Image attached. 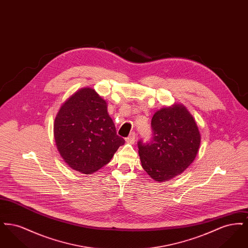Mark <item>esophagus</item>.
I'll return each instance as SVG.
<instances>
[{
  "instance_id": "1",
  "label": "esophagus",
  "mask_w": 248,
  "mask_h": 248,
  "mask_svg": "<svg viewBox=\"0 0 248 248\" xmlns=\"http://www.w3.org/2000/svg\"><path fill=\"white\" fill-rule=\"evenodd\" d=\"M125 141L127 143H131V144L135 143V141H136V133L135 132L130 133L129 136L125 139Z\"/></svg>"
}]
</instances>
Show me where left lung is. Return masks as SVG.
<instances>
[{"label": "left lung", "instance_id": "left-lung-1", "mask_svg": "<svg viewBox=\"0 0 248 248\" xmlns=\"http://www.w3.org/2000/svg\"><path fill=\"white\" fill-rule=\"evenodd\" d=\"M152 130L150 141L138 142L139 154L143 169L161 182L181 174L193 162L200 147V132L182 105L156 111Z\"/></svg>", "mask_w": 248, "mask_h": 248}]
</instances>
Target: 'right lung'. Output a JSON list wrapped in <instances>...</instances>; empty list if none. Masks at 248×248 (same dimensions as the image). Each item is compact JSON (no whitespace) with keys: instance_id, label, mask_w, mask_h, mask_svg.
I'll return each instance as SVG.
<instances>
[{"instance_id":"right-lung-1","label":"right lung","mask_w":248,"mask_h":248,"mask_svg":"<svg viewBox=\"0 0 248 248\" xmlns=\"http://www.w3.org/2000/svg\"><path fill=\"white\" fill-rule=\"evenodd\" d=\"M107 108L106 101L91 88L79 90L59 108L54 124L55 140L72 169L92 174L109 163L124 144Z\"/></svg>"}]
</instances>
